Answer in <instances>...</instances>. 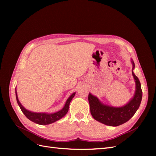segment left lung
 <instances>
[{
  "label": "left lung",
  "mask_w": 156,
  "mask_h": 156,
  "mask_svg": "<svg viewBox=\"0 0 156 156\" xmlns=\"http://www.w3.org/2000/svg\"><path fill=\"white\" fill-rule=\"evenodd\" d=\"M132 64L133 69L135 64L133 61ZM132 74L136 83V91L133 99L124 107L116 108L104 105L94 96L90 93L88 94L90 113L95 120L105 125L116 127L128 121L135 115L141 104L142 90L140 80L134 74L133 70Z\"/></svg>",
  "instance_id": "1"
}]
</instances>
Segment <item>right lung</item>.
Returning <instances> with one entry per match:
<instances>
[{
  "label": "right lung",
  "mask_w": 156,
  "mask_h": 156,
  "mask_svg": "<svg viewBox=\"0 0 156 156\" xmlns=\"http://www.w3.org/2000/svg\"><path fill=\"white\" fill-rule=\"evenodd\" d=\"M15 93H16V101H17V103L19 106L20 108H21V110L23 112V114L25 115V117L27 119H29L30 121L35 122V123L39 124V125H49L50 123H52V122H55L56 121L59 120V119H60L61 118L64 117V116H65L66 114L67 113L68 111L69 103H70L71 101L72 100V98H74L75 95V92H74V93H73L70 97L68 98L67 101L66 102L65 106L62 110H60L58 112H56L55 113L47 114V113H36V112H33L27 111V109H25L21 105V104L20 103L17 97V94H16V90H15Z\"/></svg>",
  "instance_id": "1"
}]
</instances>
